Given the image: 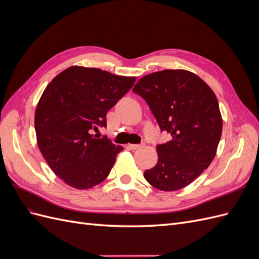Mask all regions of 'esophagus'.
Masks as SVG:
<instances>
[{"label": "esophagus", "instance_id": "esophagus-1", "mask_svg": "<svg viewBox=\"0 0 259 259\" xmlns=\"http://www.w3.org/2000/svg\"><path fill=\"white\" fill-rule=\"evenodd\" d=\"M143 146L142 145H134V144H128L127 145V148L131 149V150H136V149H139L142 148Z\"/></svg>", "mask_w": 259, "mask_h": 259}]
</instances>
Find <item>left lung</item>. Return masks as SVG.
Returning <instances> with one entry per match:
<instances>
[{
  "label": "left lung",
  "mask_w": 259,
  "mask_h": 259,
  "mask_svg": "<svg viewBox=\"0 0 259 259\" xmlns=\"http://www.w3.org/2000/svg\"><path fill=\"white\" fill-rule=\"evenodd\" d=\"M133 92L150 107L161 131L171 139L158 146V163L144 177L162 191L190 185L214 160L223 119L214 92L187 70L166 69L147 74Z\"/></svg>",
  "instance_id": "8db88e82"
}]
</instances>
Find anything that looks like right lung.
I'll return each instance as SVG.
<instances>
[{
    "label": "right lung",
    "mask_w": 259,
    "mask_h": 259,
    "mask_svg": "<svg viewBox=\"0 0 259 259\" xmlns=\"http://www.w3.org/2000/svg\"><path fill=\"white\" fill-rule=\"evenodd\" d=\"M135 81V76L72 66L46 86L34 114L36 142L51 169L68 186L91 189L108 177L123 147L92 132L106 126L107 112Z\"/></svg>",
    "instance_id": "1"
}]
</instances>
